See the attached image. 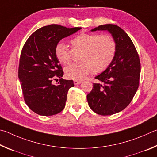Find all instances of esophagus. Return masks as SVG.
I'll return each instance as SVG.
<instances>
[{
  "mask_svg": "<svg viewBox=\"0 0 157 157\" xmlns=\"http://www.w3.org/2000/svg\"><path fill=\"white\" fill-rule=\"evenodd\" d=\"M81 82L82 81L81 80H74V85H78V84H80Z\"/></svg>",
  "mask_w": 157,
  "mask_h": 157,
  "instance_id": "obj_1",
  "label": "esophagus"
}]
</instances>
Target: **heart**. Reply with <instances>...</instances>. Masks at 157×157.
Returning <instances> with one entry per match:
<instances>
[{"instance_id": "heart-1", "label": "heart", "mask_w": 157, "mask_h": 157, "mask_svg": "<svg viewBox=\"0 0 157 157\" xmlns=\"http://www.w3.org/2000/svg\"><path fill=\"white\" fill-rule=\"evenodd\" d=\"M71 49L65 43H59L55 48V54L59 61L69 65L74 55H78L80 62L65 68L69 78L83 79L92 71L103 72L113 61L117 52V43L110 35L100 34H81L70 41Z\"/></svg>"}]
</instances>
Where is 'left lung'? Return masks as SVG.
Here are the masks:
<instances>
[{
	"label": "left lung",
	"mask_w": 157,
	"mask_h": 157,
	"mask_svg": "<svg viewBox=\"0 0 157 157\" xmlns=\"http://www.w3.org/2000/svg\"><path fill=\"white\" fill-rule=\"evenodd\" d=\"M108 31L117 43V52L109 67L95 77L100 82L93 83L87 95L90 108L95 113L107 116L124 109L132 100L139 87L141 63L134 43L120 27L106 24L95 27Z\"/></svg>",
	"instance_id": "left-lung-1"
}]
</instances>
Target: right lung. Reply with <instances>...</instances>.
<instances>
[{
	"label": "right lung",
	"instance_id": "1",
	"mask_svg": "<svg viewBox=\"0 0 157 157\" xmlns=\"http://www.w3.org/2000/svg\"><path fill=\"white\" fill-rule=\"evenodd\" d=\"M81 27L67 28L49 25L37 29L22 49L18 67L24 100L32 110L42 116H52L64 109L72 80L62 78L63 71L55 54V48L63 38ZM59 78L57 85L51 81Z\"/></svg>",
	"mask_w": 157,
	"mask_h": 157
}]
</instances>
